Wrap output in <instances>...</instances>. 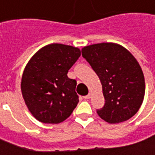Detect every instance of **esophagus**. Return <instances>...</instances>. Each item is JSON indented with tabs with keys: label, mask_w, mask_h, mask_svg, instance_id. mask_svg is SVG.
I'll return each instance as SVG.
<instances>
[{
	"label": "esophagus",
	"mask_w": 155,
	"mask_h": 155,
	"mask_svg": "<svg viewBox=\"0 0 155 155\" xmlns=\"http://www.w3.org/2000/svg\"><path fill=\"white\" fill-rule=\"evenodd\" d=\"M84 98L85 99V100H88V99H90V98H91V93H89L88 95L84 96Z\"/></svg>",
	"instance_id": "34e87169"
}]
</instances>
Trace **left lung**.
Returning <instances> with one entry per match:
<instances>
[{"mask_svg": "<svg viewBox=\"0 0 155 155\" xmlns=\"http://www.w3.org/2000/svg\"><path fill=\"white\" fill-rule=\"evenodd\" d=\"M82 55L100 78L104 97L101 119L110 124L133 117L145 94L144 76L140 65L126 48L118 44L100 43L85 46Z\"/></svg>", "mask_w": 155, "mask_h": 155, "instance_id": "8db88e82", "label": "left lung"}]
</instances>
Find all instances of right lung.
<instances>
[{"instance_id":"obj_1","label":"right lung","mask_w":155,"mask_h":155,"mask_svg":"<svg viewBox=\"0 0 155 155\" xmlns=\"http://www.w3.org/2000/svg\"><path fill=\"white\" fill-rule=\"evenodd\" d=\"M81 55L77 47L51 44L38 51L23 71L21 90L31 114L43 123L57 124L71 116L78 103L77 81L68 70Z\"/></svg>"}]
</instances>
